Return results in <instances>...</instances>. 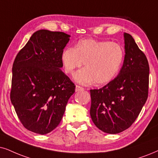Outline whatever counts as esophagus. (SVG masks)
<instances>
[{
  "mask_svg": "<svg viewBox=\"0 0 158 158\" xmlns=\"http://www.w3.org/2000/svg\"><path fill=\"white\" fill-rule=\"evenodd\" d=\"M83 89H84V88L82 87H80V86H79V85L76 86V89H75L76 92H79V91L83 90Z\"/></svg>",
  "mask_w": 158,
  "mask_h": 158,
  "instance_id": "obj_1",
  "label": "esophagus"
}]
</instances>
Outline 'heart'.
<instances>
[{"label":"heart","mask_w":158,"mask_h":158,"mask_svg":"<svg viewBox=\"0 0 158 158\" xmlns=\"http://www.w3.org/2000/svg\"><path fill=\"white\" fill-rule=\"evenodd\" d=\"M61 62L65 73L72 74L75 69H84L74 75V79L82 85L95 81L106 85L114 79L124 59V51L118 44L107 41L82 39L73 48H67L61 54Z\"/></svg>","instance_id":"obj_1"}]
</instances>
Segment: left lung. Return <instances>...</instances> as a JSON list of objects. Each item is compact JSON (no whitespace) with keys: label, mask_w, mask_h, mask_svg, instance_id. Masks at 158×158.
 Listing matches in <instances>:
<instances>
[{"label":"left lung","mask_w":158,"mask_h":158,"mask_svg":"<svg viewBox=\"0 0 158 158\" xmlns=\"http://www.w3.org/2000/svg\"><path fill=\"white\" fill-rule=\"evenodd\" d=\"M125 58L118 76L102 88L90 89L92 120L98 128L116 134L131 126L148 97L149 67L133 38L124 33Z\"/></svg>","instance_id":"8db88e82"}]
</instances>
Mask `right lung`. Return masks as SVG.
Returning a JSON list of instances; mask_svg holds the SVG:
<instances>
[{"label":"right lung","mask_w":158,"mask_h":158,"mask_svg":"<svg viewBox=\"0 0 158 158\" xmlns=\"http://www.w3.org/2000/svg\"><path fill=\"white\" fill-rule=\"evenodd\" d=\"M70 35L35 32L14 61L10 98L18 118L32 132L44 135L57 127L75 87L61 71V54Z\"/></svg>","instance_id":"right-lung-1"}]
</instances>
